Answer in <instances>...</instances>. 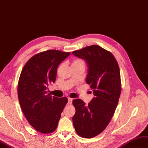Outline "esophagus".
Instances as JSON below:
<instances>
[{
	"label": "esophagus",
	"mask_w": 148,
	"mask_h": 148,
	"mask_svg": "<svg viewBox=\"0 0 148 148\" xmlns=\"http://www.w3.org/2000/svg\"><path fill=\"white\" fill-rule=\"evenodd\" d=\"M73 98L68 97V103H69V104H71L72 103H73Z\"/></svg>",
	"instance_id": "obj_1"
}]
</instances>
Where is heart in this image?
<instances>
[{
	"label": "heart",
	"instance_id": "obj_1",
	"mask_svg": "<svg viewBox=\"0 0 148 148\" xmlns=\"http://www.w3.org/2000/svg\"><path fill=\"white\" fill-rule=\"evenodd\" d=\"M80 61H82V60H80V59H77V60H75L74 62H80ZM82 62H83V61H82Z\"/></svg>",
	"mask_w": 148,
	"mask_h": 148
}]
</instances>
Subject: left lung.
<instances>
[{
  "label": "left lung",
  "instance_id": "8db88e82",
  "mask_svg": "<svg viewBox=\"0 0 148 148\" xmlns=\"http://www.w3.org/2000/svg\"><path fill=\"white\" fill-rule=\"evenodd\" d=\"M73 54L86 60V82L94 96L88 105L81 99L73 100V122L77 134L91 138L105 130L115 112L121 91L119 67L111 53L99 45H89Z\"/></svg>",
  "mask_w": 148,
  "mask_h": 148
}]
</instances>
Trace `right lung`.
Wrapping results in <instances>:
<instances>
[{"label":"right lung","mask_w":148,"mask_h":148,"mask_svg":"<svg viewBox=\"0 0 148 148\" xmlns=\"http://www.w3.org/2000/svg\"><path fill=\"white\" fill-rule=\"evenodd\" d=\"M70 52L48 50L40 52L26 62L20 75L17 92L21 109L31 126L41 133L54 132L67 98L47 94L56 81L57 69Z\"/></svg>","instance_id":"right-lung-1"}]
</instances>
